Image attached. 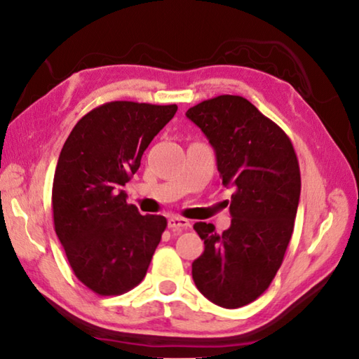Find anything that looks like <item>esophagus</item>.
<instances>
[{
  "label": "esophagus",
  "mask_w": 359,
  "mask_h": 359,
  "mask_svg": "<svg viewBox=\"0 0 359 359\" xmlns=\"http://www.w3.org/2000/svg\"><path fill=\"white\" fill-rule=\"evenodd\" d=\"M168 224L171 229H187L190 228V222L184 217H171L168 220Z\"/></svg>",
  "instance_id": "1"
}]
</instances>
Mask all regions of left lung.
Instances as JSON below:
<instances>
[{
	"instance_id": "1",
	"label": "left lung",
	"mask_w": 359,
	"mask_h": 359,
	"mask_svg": "<svg viewBox=\"0 0 359 359\" xmlns=\"http://www.w3.org/2000/svg\"><path fill=\"white\" fill-rule=\"evenodd\" d=\"M187 117L214 147L223 185L234 188L228 229L194 223L204 252L191 264L193 280L210 302L238 309L263 294L282 264L299 204V163L280 126L242 96L203 101Z\"/></svg>"
}]
</instances>
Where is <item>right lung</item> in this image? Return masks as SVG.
I'll return each instance as SVG.
<instances>
[{
    "label": "right lung",
    "instance_id": "1",
    "mask_svg": "<svg viewBox=\"0 0 359 359\" xmlns=\"http://www.w3.org/2000/svg\"><path fill=\"white\" fill-rule=\"evenodd\" d=\"M175 112V104L106 102L83 115L63 145L52 188L53 224L71 269L96 294L126 293L147 274L168 222L139 214L121 187Z\"/></svg>",
    "mask_w": 359,
    "mask_h": 359
}]
</instances>
